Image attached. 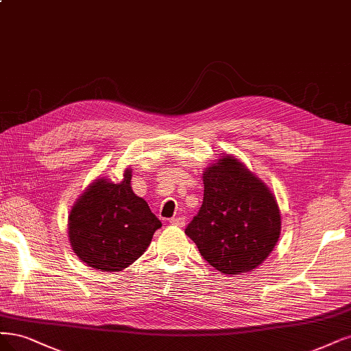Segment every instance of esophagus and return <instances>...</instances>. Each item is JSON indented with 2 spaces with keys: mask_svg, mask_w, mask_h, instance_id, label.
Instances as JSON below:
<instances>
[{
  "mask_svg": "<svg viewBox=\"0 0 351 351\" xmlns=\"http://www.w3.org/2000/svg\"><path fill=\"white\" fill-rule=\"evenodd\" d=\"M170 223L176 225V226H184L186 221H184V217H173V219H170Z\"/></svg>",
  "mask_w": 351,
  "mask_h": 351,
  "instance_id": "1",
  "label": "esophagus"
}]
</instances>
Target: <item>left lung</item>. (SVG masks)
<instances>
[{
    "label": "left lung",
    "mask_w": 351,
    "mask_h": 351,
    "mask_svg": "<svg viewBox=\"0 0 351 351\" xmlns=\"http://www.w3.org/2000/svg\"><path fill=\"white\" fill-rule=\"evenodd\" d=\"M202 178L203 204L186 235L222 274L257 269L282 231L280 209L271 190L231 154L210 164Z\"/></svg>",
    "instance_id": "8db88e82"
}]
</instances>
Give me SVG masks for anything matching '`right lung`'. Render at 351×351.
I'll return each instance as SVG.
<instances>
[{"mask_svg": "<svg viewBox=\"0 0 351 351\" xmlns=\"http://www.w3.org/2000/svg\"><path fill=\"white\" fill-rule=\"evenodd\" d=\"M128 167L119 183L99 177L81 193L68 216L72 251L90 267L122 271L151 244L161 222L130 186Z\"/></svg>", "mask_w": 351, "mask_h": 351, "instance_id": "1", "label": "right lung"}]
</instances>
